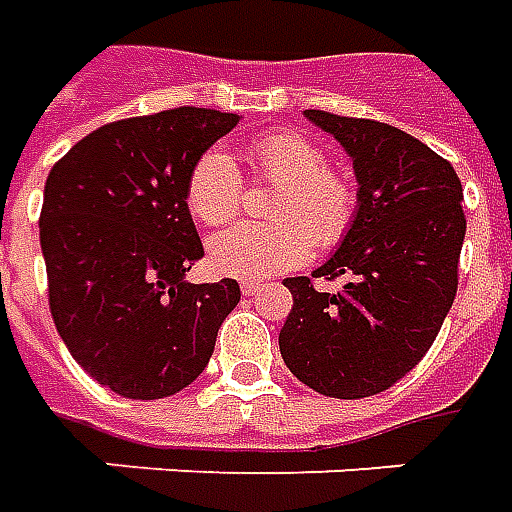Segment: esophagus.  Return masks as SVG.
Instances as JSON below:
<instances>
[{
  "label": "esophagus",
  "mask_w": 512,
  "mask_h": 512,
  "mask_svg": "<svg viewBox=\"0 0 512 512\" xmlns=\"http://www.w3.org/2000/svg\"><path fill=\"white\" fill-rule=\"evenodd\" d=\"M264 286L262 284H253V281H245V284H242V295L245 297H250V295H259V292H262Z\"/></svg>",
  "instance_id": "34e87169"
}]
</instances>
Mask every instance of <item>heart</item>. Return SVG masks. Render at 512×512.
<instances>
[{
	"instance_id": "obj_1",
	"label": "heart",
	"mask_w": 512,
	"mask_h": 512,
	"mask_svg": "<svg viewBox=\"0 0 512 512\" xmlns=\"http://www.w3.org/2000/svg\"><path fill=\"white\" fill-rule=\"evenodd\" d=\"M256 179L278 184L267 206L273 226H234L209 239L212 270L237 281H264L306 262L311 245L333 248L350 231L358 209L353 181L328 168L314 140L292 132L259 137L248 146ZM242 176L234 159L209 148L187 176V209L204 226H223L242 206Z\"/></svg>"
}]
</instances>
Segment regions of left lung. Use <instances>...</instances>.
I'll list each match as a JSON object with an SVG mask.
<instances>
[{
  "mask_svg": "<svg viewBox=\"0 0 512 512\" xmlns=\"http://www.w3.org/2000/svg\"><path fill=\"white\" fill-rule=\"evenodd\" d=\"M353 157L358 209L350 231L311 277L348 278L320 293L286 278L292 311L278 333L289 372L336 400L380 394L436 342L458 292L466 237L455 168L397 126L306 110Z\"/></svg>",
  "mask_w": 512,
  "mask_h": 512,
  "instance_id": "obj_1",
  "label": "left lung"
}]
</instances>
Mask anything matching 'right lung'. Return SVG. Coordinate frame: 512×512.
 <instances>
[{
  "label": "right lung",
  "mask_w": 512,
  "mask_h": 512,
  "mask_svg": "<svg viewBox=\"0 0 512 512\" xmlns=\"http://www.w3.org/2000/svg\"><path fill=\"white\" fill-rule=\"evenodd\" d=\"M239 115L176 107L107 123L46 179L41 250L49 308L68 353L126 400L187 389L215 353L239 284H187L204 256L187 209L195 159Z\"/></svg>",
  "instance_id": "right-lung-1"
}]
</instances>
